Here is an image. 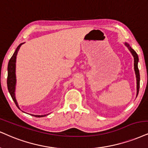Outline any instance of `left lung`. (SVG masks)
Returning <instances> with one entry per match:
<instances>
[{"mask_svg":"<svg viewBox=\"0 0 148 148\" xmlns=\"http://www.w3.org/2000/svg\"><path fill=\"white\" fill-rule=\"evenodd\" d=\"M124 45L127 47V49H129L131 53H132L133 58H134V72H135L136 75V97L138 95V90H139V85H140V74H139V71H138V55L136 54L135 51L133 49L132 47H130V45L128 43L125 42Z\"/></svg>","mask_w":148,"mask_h":148,"instance_id":"8db88e82","label":"left lung"}]
</instances>
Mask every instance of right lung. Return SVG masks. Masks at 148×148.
Listing matches in <instances>:
<instances>
[{
	"mask_svg": "<svg viewBox=\"0 0 148 148\" xmlns=\"http://www.w3.org/2000/svg\"><path fill=\"white\" fill-rule=\"evenodd\" d=\"M25 42H23L20 44L18 45L17 48H16L15 52L14 53L13 56L11 58L8 63V66H7V71H8V74H7V88H8L9 92H10L11 97H12V99L14 100V101L15 102L16 106L20 109L19 106L17 101L16 99V95H15V91H16V56H17L18 52L19 51L20 48L22 45ZM32 114V116H36V117H42V116H45L48 115L49 114H42V115H37V114Z\"/></svg>",
	"mask_w": 148,
	"mask_h": 148,
	"instance_id": "obj_1",
	"label": "right lung"
}]
</instances>
